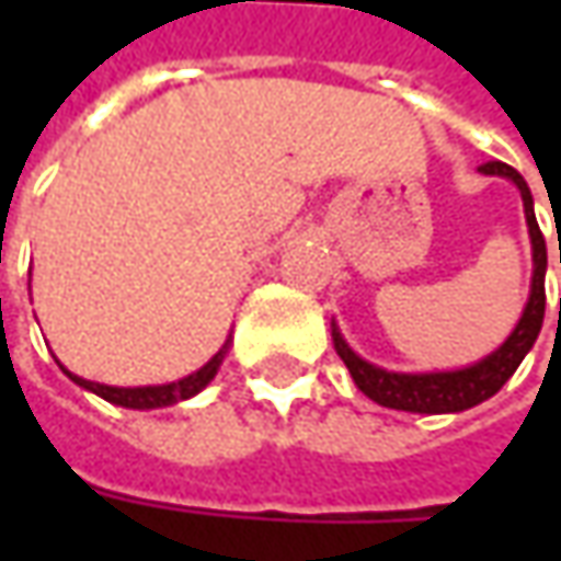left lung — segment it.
<instances>
[{
	"mask_svg": "<svg viewBox=\"0 0 561 561\" xmlns=\"http://www.w3.org/2000/svg\"><path fill=\"white\" fill-rule=\"evenodd\" d=\"M484 174H500L508 178L512 184L522 190L525 199V218H528L530 247H534V280H530V299L525 306V314L518 321V328L512 331L506 343L486 356L484 362L462 368V371H437V375H397V371H383L368 365L365 358H358L343 336L334 331L336 356L346 362L350 375L358 383V390L368 399H375L377 405L387 409H402V412H462L478 402L490 399L508 377L515 375V368L522 365V358L528 356L534 340L540 334L543 324V312H547V290H543V277H547V240L540 233V225L534 218V199L525 184V178L506 162H486L481 168ZM561 259V255H559Z\"/></svg>",
	"mask_w": 561,
	"mask_h": 561,
	"instance_id": "obj_1",
	"label": "left lung"
}]
</instances>
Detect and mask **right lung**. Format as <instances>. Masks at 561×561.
<instances>
[{
	"label": "right lung",
	"instance_id": "add662e5",
	"mask_svg": "<svg viewBox=\"0 0 561 561\" xmlns=\"http://www.w3.org/2000/svg\"><path fill=\"white\" fill-rule=\"evenodd\" d=\"M225 353H227V346L218 353V356L211 358L208 365H203L196 375L184 377V380H174V383H162V387H105V383H93V380L75 377L71 371H68V377L77 380L80 387L93 390L96 397L115 402V405H127V409H159V405H174V402H181V399L196 397L205 383L218 375Z\"/></svg>",
	"mask_w": 561,
	"mask_h": 561
}]
</instances>
